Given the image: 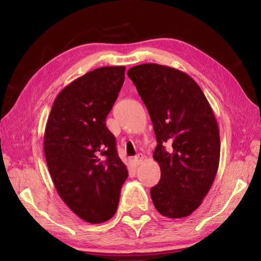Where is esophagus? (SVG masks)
Wrapping results in <instances>:
<instances>
[{
  "mask_svg": "<svg viewBox=\"0 0 261 261\" xmlns=\"http://www.w3.org/2000/svg\"><path fill=\"white\" fill-rule=\"evenodd\" d=\"M143 159H144V156L140 153V154H138V155L135 156V159H134L133 163H134V165H135V166H139V165L143 162Z\"/></svg>",
  "mask_w": 261,
  "mask_h": 261,
  "instance_id": "esophagus-1",
  "label": "esophagus"
}]
</instances>
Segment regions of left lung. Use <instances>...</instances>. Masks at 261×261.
I'll return each mask as SVG.
<instances>
[{
	"label": "left lung",
	"instance_id": "left-lung-1",
	"mask_svg": "<svg viewBox=\"0 0 261 261\" xmlns=\"http://www.w3.org/2000/svg\"><path fill=\"white\" fill-rule=\"evenodd\" d=\"M127 76L148 108L158 145L153 159L161 180L151 189L162 215H191L209 193L220 164L217 122L200 87L185 72L159 64H141ZM166 144L173 148L165 149Z\"/></svg>",
	"mask_w": 261,
	"mask_h": 261
}]
</instances>
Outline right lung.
<instances>
[{
  "label": "right lung",
  "mask_w": 261,
  "mask_h": 261,
  "mask_svg": "<svg viewBox=\"0 0 261 261\" xmlns=\"http://www.w3.org/2000/svg\"><path fill=\"white\" fill-rule=\"evenodd\" d=\"M124 76V66H105L74 80L57 96L46 124L44 151L52 182L69 209L91 224L116 214L128 176L106 126Z\"/></svg>",
  "instance_id": "obj_1"
}]
</instances>
